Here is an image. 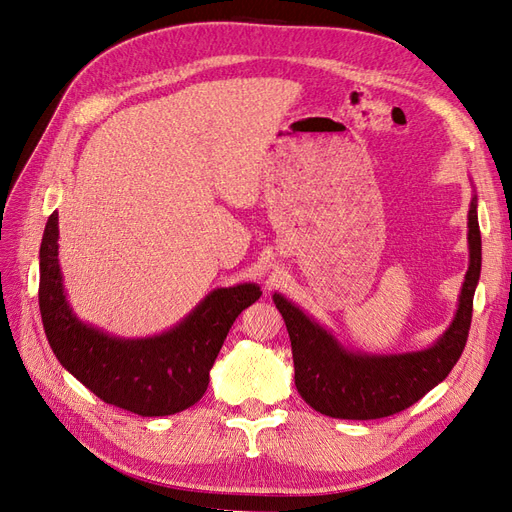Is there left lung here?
Here are the masks:
<instances>
[{
  "label": "left lung",
  "mask_w": 512,
  "mask_h": 512,
  "mask_svg": "<svg viewBox=\"0 0 512 512\" xmlns=\"http://www.w3.org/2000/svg\"><path fill=\"white\" fill-rule=\"evenodd\" d=\"M478 198L468 211L470 265L463 280L453 322L425 350L371 354L348 350L320 322L275 292L273 303L286 322L294 361V384L305 404L316 412L350 421H371L410 408L438 386L466 348L472 301L480 277Z\"/></svg>",
  "instance_id": "8db88e82"
}]
</instances>
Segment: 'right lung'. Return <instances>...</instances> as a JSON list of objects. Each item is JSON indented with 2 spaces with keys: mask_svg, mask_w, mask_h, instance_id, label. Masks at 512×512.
Here are the masks:
<instances>
[{
  "mask_svg": "<svg viewBox=\"0 0 512 512\" xmlns=\"http://www.w3.org/2000/svg\"><path fill=\"white\" fill-rule=\"evenodd\" d=\"M59 218L46 222L40 245V314L46 339L70 374L102 401L141 416H168L194 406L209 371L258 284L215 288L175 327L151 337H117L74 314L59 269Z\"/></svg>",
  "mask_w": 512,
  "mask_h": 512,
  "instance_id": "obj_1",
  "label": "right lung"
}]
</instances>
